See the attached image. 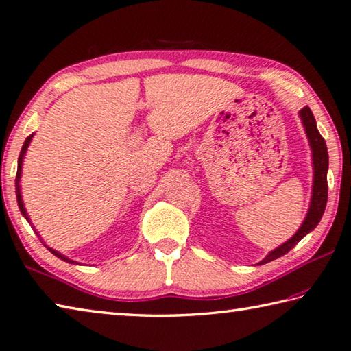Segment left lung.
I'll return each instance as SVG.
<instances>
[{
    "mask_svg": "<svg viewBox=\"0 0 351 351\" xmlns=\"http://www.w3.org/2000/svg\"><path fill=\"white\" fill-rule=\"evenodd\" d=\"M299 117L302 119V124L305 127V133H307L308 141L311 145V152H313V167H315V180H313V195H311L310 210L307 213V218L302 222V226L296 232L295 237L289 239L285 244L279 245L275 250L267 254V258L261 261L259 264H267L270 261L284 256L289 253L293 247H295L299 241H301L305 234L310 233L313 228L319 224V221L324 215V210L327 206L328 197V184H327V170H328V152L326 139L321 136L317 132L316 121L313 113H311L310 107H304L299 112Z\"/></svg>",
    "mask_w": 351,
    "mask_h": 351,
    "instance_id": "1",
    "label": "left lung"
}]
</instances>
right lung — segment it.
<instances>
[{"label":"right lung","mask_w":351,"mask_h":351,"mask_svg":"<svg viewBox=\"0 0 351 351\" xmlns=\"http://www.w3.org/2000/svg\"><path fill=\"white\" fill-rule=\"evenodd\" d=\"M32 136L34 135H30V136H27L25 138V141H24V145H23V149H21V154H20V158H18V171H16V180H15V189H16V201H18V207H20V210H21V213L24 215V218L27 219L29 222H30V219H29V216H27V213H25V208H24V204H23V197H21V193H20V178H21V167H23V158H24V154H25V150H27V147H29V144H30V141H32ZM47 247V245H46ZM50 252H52L55 256H58L60 259H62V261H66V263H70V264H73L75 261H72V259H69V258H66L64 254H61V253H58L56 250H53V248H50V247H47Z\"/></svg>","instance_id":"1"}]
</instances>
